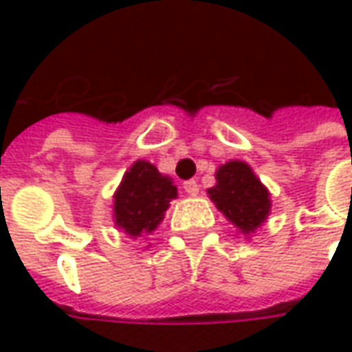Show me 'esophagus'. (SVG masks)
<instances>
[{
    "label": "esophagus",
    "instance_id": "1",
    "mask_svg": "<svg viewBox=\"0 0 352 352\" xmlns=\"http://www.w3.org/2000/svg\"><path fill=\"white\" fill-rule=\"evenodd\" d=\"M184 190H186V193H190V195H195V193L199 192V184L195 180H186L184 182Z\"/></svg>",
    "mask_w": 352,
    "mask_h": 352
}]
</instances>
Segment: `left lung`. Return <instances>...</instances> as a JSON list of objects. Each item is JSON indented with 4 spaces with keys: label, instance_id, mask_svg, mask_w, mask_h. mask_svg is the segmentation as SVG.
<instances>
[{
    "label": "left lung",
    "instance_id": "left-lung-1",
    "mask_svg": "<svg viewBox=\"0 0 352 352\" xmlns=\"http://www.w3.org/2000/svg\"><path fill=\"white\" fill-rule=\"evenodd\" d=\"M219 211L244 234L258 228L270 214V192L246 162L230 160L217 170V186L207 190Z\"/></svg>",
    "mask_w": 352,
    "mask_h": 352
}]
</instances>
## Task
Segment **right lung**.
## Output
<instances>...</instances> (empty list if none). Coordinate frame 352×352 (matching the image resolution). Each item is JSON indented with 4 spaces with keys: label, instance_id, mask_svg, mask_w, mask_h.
<instances>
[{
    "label": "right lung",
    "instance_id": "add662e5",
    "mask_svg": "<svg viewBox=\"0 0 352 352\" xmlns=\"http://www.w3.org/2000/svg\"><path fill=\"white\" fill-rule=\"evenodd\" d=\"M174 197L176 186H172L170 178L162 176L147 160H138L114 195L116 225L129 236L153 232Z\"/></svg>",
    "mask_w": 352,
    "mask_h": 352
}]
</instances>
